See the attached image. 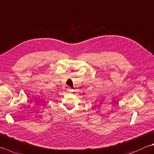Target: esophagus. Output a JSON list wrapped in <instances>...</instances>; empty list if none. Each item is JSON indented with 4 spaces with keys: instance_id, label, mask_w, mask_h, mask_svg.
<instances>
[{
    "instance_id": "34e87169",
    "label": "esophagus",
    "mask_w": 154,
    "mask_h": 154,
    "mask_svg": "<svg viewBox=\"0 0 154 154\" xmlns=\"http://www.w3.org/2000/svg\"><path fill=\"white\" fill-rule=\"evenodd\" d=\"M67 91H68L69 92H72V91H73V89L70 88V87H69V88H67Z\"/></svg>"
}]
</instances>
